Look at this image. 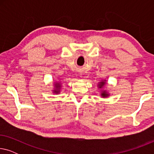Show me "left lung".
Here are the masks:
<instances>
[{"instance_id": "obj_1", "label": "left lung", "mask_w": 154, "mask_h": 154, "mask_svg": "<svg viewBox=\"0 0 154 154\" xmlns=\"http://www.w3.org/2000/svg\"><path fill=\"white\" fill-rule=\"evenodd\" d=\"M105 81H102V82H100V83H99V84H98L99 88H102L103 87H104L105 83H106V82ZM109 95V93H107V92L105 91V90H103V91H102V92H101V96H102V97H107Z\"/></svg>"}]
</instances>
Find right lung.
I'll return each instance as SVG.
<instances>
[{
  "mask_svg": "<svg viewBox=\"0 0 154 154\" xmlns=\"http://www.w3.org/2000/svg\"><path fill=\"white\" fill-rule=\"evenodd\" d=\"M60 88H61V83H54V90H53V92L55 94L60 93Z\"/></svg>",
  "mask_w": 154,
  "mask_h": 154,
  "instance_id": "1",
  "label": "right lung"
}]
</instances>
